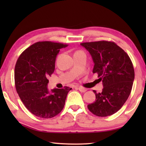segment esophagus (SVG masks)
<instances>
[{
  "label": "esophagus",
  "mask_w": 146,
  "mask_h": 146,
  "mask_svg": "<svg viewBox=\"0 0 146 146\" xmlns=\"http://www.w3.org/2000/svg\"><path fill=\"white\" fill-rule=\"evenodd\" d=\"M77 89H78V90L81 91V92H86V91H87V89L83 88V87H81V86H80V87H78Z\"/></svg>",
  "instance_id": "esophagus-1"
}]
</instances>
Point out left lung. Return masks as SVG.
<instances>
[{"instance_id": "1", "label": "left lung", "mask_w": 146, "mask_h": 146, "mask_svg": "<svg viewBox=\"0 0 146 146\" xmlns=\"http://www.w3.org/2000/svg\"><path fill=\"white\" fill-rule=\"evenodd\" d=\"M95 64L93 73L102 81L101 93L93 90L95 102L88 105L96 116L108 117L117 112L126 102L132 90L135 71L131 60L126 52L114 42L96 41L83 42Z\"/></svg>"}]
</instances>
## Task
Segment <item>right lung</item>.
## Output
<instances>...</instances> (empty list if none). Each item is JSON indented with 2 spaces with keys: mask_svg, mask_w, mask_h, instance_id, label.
Returning a JSON list of instances; mask_svg holds the SVG:
<instances>
[{
  "mask_svg": "<svg viewBox=\"0 0 146 146\" xmlns=\"http://www.w3.org/2000/svg\"><path fill=\"white\" fill-rule=\"evenodd\" d=\"M68 46L51 41L37 42L17 59L15 67L17 92L25 107L36 117L53 118L63 110L71 88L64 86L49 91L47 86L48 78L55 70L56 55L60 49Z\"/></svg>",
  "mask_w": 146,
  "mask_h": 146,
  "instance_id": "add662e5",
  "label": "right lung"
}]
</instances>
